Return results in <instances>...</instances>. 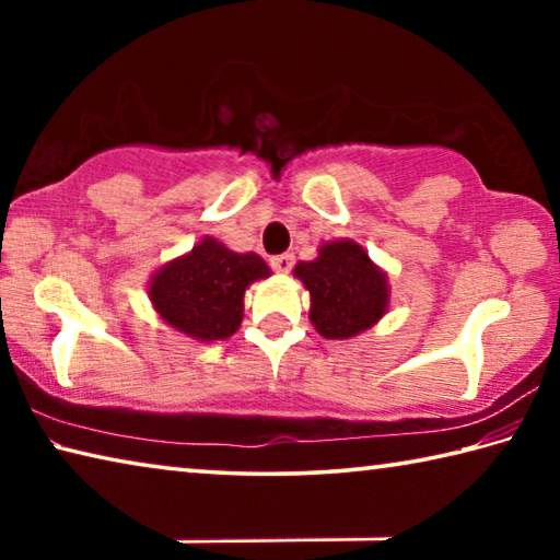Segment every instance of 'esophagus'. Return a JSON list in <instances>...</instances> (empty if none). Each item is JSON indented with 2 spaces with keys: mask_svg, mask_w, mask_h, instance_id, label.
I'll return each instance as SVG.
<instances>
[{
  "mask_svg": "<svg viewBox=\"0 0 560 560\" xmlns=\"http://www.w3.org/2000/svg\"><path fill=\"white\" fill-rule=\"evenodd\" d=\"M271 269L279 273H289L293 269V254H277V257L269 259Z\"/></svg>",
  "mask_w": 560,
  "mask_h": 560,
  "instance_id": "34e87169",
  "label": "esophagus"
}]
</instances>
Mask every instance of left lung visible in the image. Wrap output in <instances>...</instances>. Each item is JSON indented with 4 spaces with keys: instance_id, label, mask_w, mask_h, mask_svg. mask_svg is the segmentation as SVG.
Here are the masks:
<instances>
[{
    "instance_id": "obj_1",
    "label": "left lung",
    "mask_w": 560,
    "mask_h": 560,
    "mask_svg": "<svg viewBox=\"0 0 560 560\" xmlns=\"http://www.w3.org/2000/svg\"><path fill=\"white\" fill-rule=\"evenodd\" d=\"M293 273L311 293L308 318L324 338L363 334L387 311L385 273L355 242L320 246L318 259L296 264Z\"/></svg>"
}]
</instances>
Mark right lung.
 <instances>
[{
	"label": "right lung",
	"instance_id": "add662e5",
	"mask_svg": "<svg viewBox=\"0 0 560 560\" xmlns=\"http://www.w3.org/2000/svg\"><path fill=\"white\" fill-rule=\"evenodd\" d=\"M269 273L257 254L230 252L207 236L187 257L160 269L148 293L173 328L197 340H222L242 324L244 289Z\"/></svg>",
	"mask_w": 560,
	"mask_h": 560
}]
</instances>
